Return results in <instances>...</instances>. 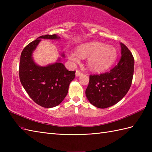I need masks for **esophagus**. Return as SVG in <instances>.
<instances>
[{
    "label": "esophagus",
    "mask_w": 152,
    "mask_h": 152,
    "mask_svg": "<svg viewBox=\"0 0 152 152\" xmlns=\"http://www.w3.org/2000/svg\"><path fill=\"white\" fill-rule=\"evenodd\" d=\"M82 72H80V70H76V76H79L80 75H82Z\"/></svg>",
    "instance_id": "1"
}]
</instances>
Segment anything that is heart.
<instances>
[{"label":"heart","instance_id":"obj_1","mask_svg":"<svg viewBox=\"0 0 152 152\" xmlns=\"http://www.w3.org/2000/svg\"><path fill=\"white\" fill-rule=\"evenodd\" d=\"M80 57H88V66L91 70L101 72L105 70L114 63L117 57L115 48L101 42H90L78 48V53L70 51L69 58L74 63H78Z\"/></svg>","mask_w":152,"mask_h":152}]
</instances>
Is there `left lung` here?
<instances>
[{
  "mask_svg": "<svg viewBox=\"0 0 152 152\" xmlns=\"http://www.w3.org/2000/svg\"><path fill=\"white\" fill-rule=\"evenodd\" d=\"M121 57L108 72L89 76L86 95L91 104L106 108L115 104L129 90L134 72V57L130 50L120 43Z\"/></svg>",
  "mask_w": 152,
  "mask_h": 152,
  "instance_id": "obj_1",
  "label": "left lung"
}]
</instances>
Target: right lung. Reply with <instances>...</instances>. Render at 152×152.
I'll list each match as a JSON object with an SVG mask.
<instances>
[{"label": "right lung", "instance_id": "obj_1", "mask_svg": "<svg viewBox=\"0 0 152 152\" xmlns=\"http://www.w3.org/2000/svg\"><path fill=\"white\" fill-rule=\"evenodd\" d=\"M41 38L56 40L60 37L56 34L43 35L25 47L20 57L19 79L25 91L37 104L44 108H52L65 98L76 72L68 70L60 59L46 66L37 65L32 54ZM62 57H64L63 53Z\"/></svg>", "mask_w": 152, "mask_h": 152}]
</instances>
